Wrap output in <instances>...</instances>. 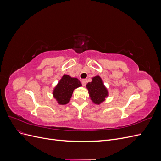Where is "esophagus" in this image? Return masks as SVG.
<instances>
[{"mask_svg": "<svg viewBox=\"0 0 161 161\" xmlns=\"http://www.w3.org/2000/svg\"><path fill=\"white\" fill-rule=\"evenodd\" d=\"M86 79H82V80H81V82H82V86H85L86 85Z\"/></svg>", "mask_w": 161, "mask_h": 161, "instance_id": "34e87169", "label": "esophagus"}]
</instances>
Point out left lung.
<instances>
[{
    "mask_svg": "<svg viewBox=\"0 0 161 161\" xmlns=\"http://www.w3.org/2000/svg\"><path fill=\"white\" fill-rule=\"evenodd\" d=\"M86 88L89 91L91 99L95 104H100L108 96V91L99 76L92 78V81L86 85Z\"/></svg>",
    "mask_w": 161,
    "mask_h": 161,
    "instance_id": "left-lung-1",
    "label": "left lung"
}]
</instances>
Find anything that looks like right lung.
<instances>
[{
	"instance_id": "right-lung-1",
	"label": "right lung",
	"mask_w": 161,
	"mask_h": 161,
	"mask_svg": "<svg viewBox=\"0 0 161 161\" xmlns=\"http://www.w3.org/2000/svg\"><path fill=\"white\" fill-rule=\"evenodd\" d=\"M82 85L76 78L64 75L53 89V95L60 105L67 104L70 101L73 91Z\"/></svg>"
}]
</instances>
